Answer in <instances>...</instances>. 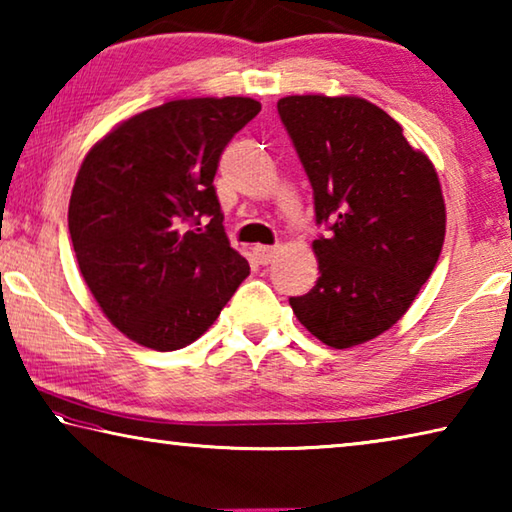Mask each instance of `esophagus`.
Segmentation results:
<instances>
[{
    "mask_svg": "<svg viewBox=\"0 0 512 512\" xmlns=\"http://www.w3.org/2000/svg\"><path fill=\"white\" fill-rule=\"evenodd\" d=\"M275 255H277V248H275V246H255V248H253V257H255L257 262L262 264V266L271 264Z\"/></svg>",
    "mask_w": 512,
    "mask_h": 512,
    "instance_id": "obj_1",
    "label": "esophagus"
}]
</instances>
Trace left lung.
<instances>
[{
  "label": "left lung",
  "instance_id": "8db88e82",
  "mask_svg": "<svg viewBox=\"0 0 512 512\" xmlns=\"http://www.w3.org/2000/svg\"><path fill=\"white\" fill-rule=\"evenodd\" d=\"M277 112L314 189L320 277L293 314L318 341L343 350L400 320L445 241L438 173L402 126L359 97L302 94Z\"/></svg>",
  "mask_w": 512,
  "mask_h": 512
}]
</instances>
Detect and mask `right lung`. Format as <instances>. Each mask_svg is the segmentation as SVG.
I'll return each instance as SVG.
<instances>
[{"mask_svg":"<svg viewBox=\"0 0 512 512\" xmlns=\"http://www.w3.org/2000/svg\"><path fill=\"white\" fill-rule=\"evenodd\" d=\"M259 110L248 97L169 101L121 121L85 155L67 216L76 262L110 323L144 348L194 343L250 273L212 183L223 149Z\"/></svg>","mask_w":512,"mask_h":512,"instance_id":"1","label":"right lung"}]
</instances>
